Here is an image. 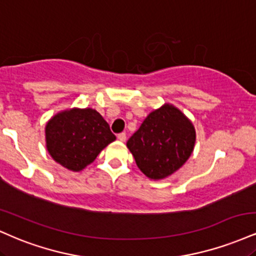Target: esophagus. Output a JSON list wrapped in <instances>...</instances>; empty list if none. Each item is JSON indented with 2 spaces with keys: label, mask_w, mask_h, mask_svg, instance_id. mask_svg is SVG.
Listing matches in <instances>:
<instances>
[{
  "label": "esophagus",
  "mask_w": 256,
  "mask_h": 256,
  "mask_svg": "<svg viewBox=\"0 0 256 256\" xmlns=\"http://www.w3.org/2000/svg\"><path fill=\"white\" fill-rule=\"evenodd\" d=\"M118 140L120 142H125L126 140V134H125V132H122V134H118Z\"/></svg>",
  "instance_id": "obj_1"
}]
</instances>
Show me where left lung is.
<instances>
[{
  "label": "left lung",
  "mask_w": 256,
  "mask_h": 256,
  "mask_svg": "<svg viewBox=\"0 0 256 256\" xmlns=\"http://www.w3.org/2000/svg\"><path fill=\"white\" fill-rule=\"evenodd\" d=\"M194 143L196 130L190 120L173 104H166L144 119L126 146L142 173L160 180L182 167Z\"/></svg>",
  "instance_id": "obj_1"
}]
</instances>
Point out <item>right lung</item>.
Wrapping results in <instances>:
<instances>
[{
  "label": "right lung",
  "mask_w": 256,
  "mask_h": 256,
  "mask_svg": "<svg viewBox=\"0 0 256 256\" xmlns=\"http://www.w3.org/2000/svg\"><path fill=\"white\" fill-rule=\"evenodd\" d=\"M46 148L64 168L80 172L116 140L110 125L93 108H72L57 113L45 128Z\"/></svg>",
  "instance_id": "right-lung-1"
}]
</instances>
